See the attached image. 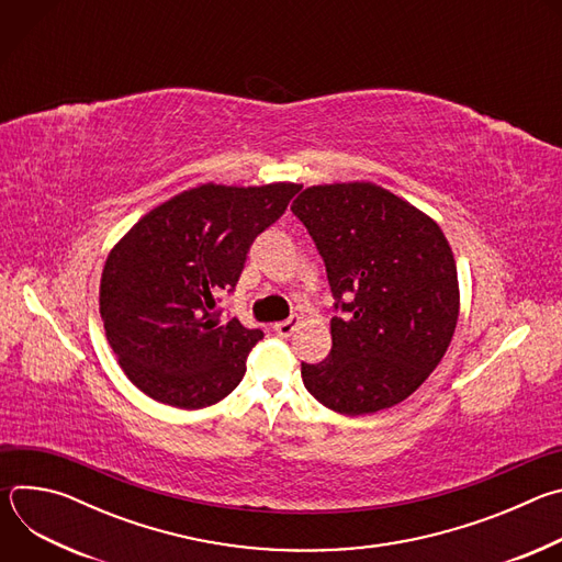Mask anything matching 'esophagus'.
<instances>
[{
  "label": "esophagus",
  "instance_id": "34e87169",
  "mask_svg": "<svg viewBox=\"0 0 562 562\" xmlns=\"http://www.w3.org/2000/svg\"><path fill=\"white\" fill-rule=\"evenodd\" d=\"M300 323H302V317H300V315H293V317H289V319H282V323H276V325H273V331H276L280 338H289V336L300 327Z\"/></svg>",
  "mask_w": 562,
  "mask_h": 562
}]
</instances>
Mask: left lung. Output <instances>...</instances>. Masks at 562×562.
<instances>
[{
	"label": "left lung",
	"mask_w": 562,
	"mask_h": 562,
	"mask_svg": "<svg viewBox=\"0 0 562 562\" xmlns=\"http://www.w3.org/2000/svg\"><path fill=\"white\" fill-rule=\"evenodd\" d=\"M291 211L325 260L331 353L302 362L308 393L342 416L389 409L442 360L460 313L453 251L438 222L373 182L306 187Z\"/></svg>",
	"instance_id": "8db88e82"
}]
</instances>
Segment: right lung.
Returning a JSON list of instances; mask_svg holds the SVG:
<instances>
[{"label": "right lung", "instance_id": "right-lung-1", "mask_svg": "<svg viewBox=\"0 0 562 562\" xmlns=\"http://www.w3.org/2000/svg\"><path fill=\"white\" fill-rule=\"evenodd\" d=\"M300 189L198 184L120 237L104 262L100 315L122 371L142 393L193 412L239 384L265 334L237 317L224 323L217 295L237 284L254 239Z\"/></svg>", "mask_w": 562, "mask_h": 562}]
</instances>
